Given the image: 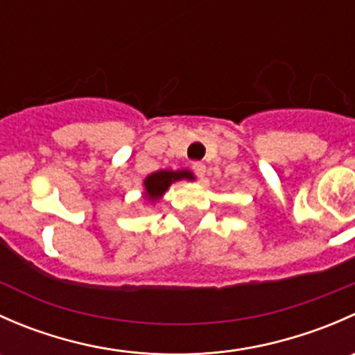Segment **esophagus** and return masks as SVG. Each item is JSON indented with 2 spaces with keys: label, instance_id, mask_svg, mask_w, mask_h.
<instances>
[{
  "label": "esophagus",
  "instance_id": "obj_1",
  "mask_svg": "<svg viewBox=\"0 0 355 355\" xmlns=\"http://www.w3.org/2000/svg\"><path fill=\"white\" fill-rule=\"evenodd\" d=\"M192 171H194L196 175H198L199 180H202L204 175H206V166H204V163H192Z\"/></svg>",
  "mask_w": 355,
  "mask_h": 355
}]
</instances>
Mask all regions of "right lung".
<instances>
[{"label":"right lung","instance_id":"1","mask_svg":"<svg viewBox=\"0 0 355 355\" xmlns=\"http://www.w3.org/2000/svg\"><path fill=\"white\" fill-rule=\"evenodd\" d=\"M182 178H191V171L180 170V171H171V170H161L155 171L149 175L144 180V194L151 202H155L168 191L173 182L182 180Z\"/></svg>","mask_w":355,"mask_h":355}]
</instances>
